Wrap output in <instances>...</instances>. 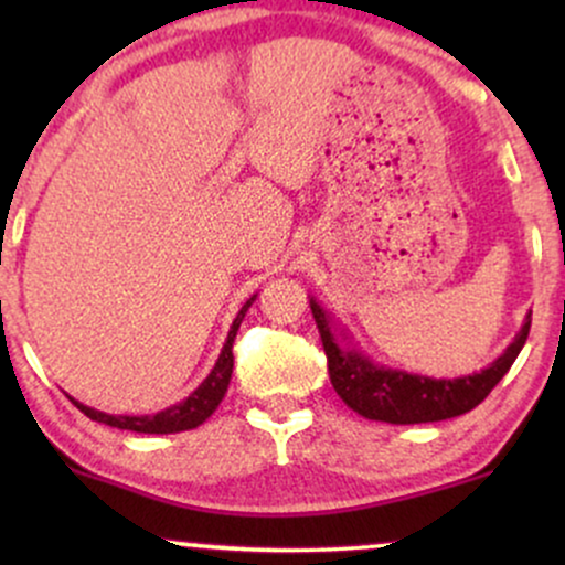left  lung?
I'll return each instance as SVG.
<instances>
[{
	"label": "left lung",
	"instance_id": "obj_1",
	"mask_svg": "<svg viewBox=\"0 0 565 565\" xmlns=\"http://www.w3.org/2000/svg\"><path fill=\"white\" fill-rule=\"evenodd\" d=\"M316 327H319L323 353H327L329 380L337 395L366 419H380L391 425H419L440 423V419L459 417V414L476 408L494 391L499 380L508 374L512 361L518 359L521 348L526 345L531 329V313L523 321L521 332L510 342L508 350L491 366L472 372L457 380H433L423 374H408L401 369L377 366L353 345H340L332 332L327 310L310 297ZM345 337V334H342Z\"/></svg>",
	"mask_w": 565,
	"mask_h": 565
}]
</instances>
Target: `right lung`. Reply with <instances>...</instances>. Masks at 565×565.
I'll use <instances>...</instances> for the list:
<instances>
[{
    "mask_svg": "<svg viewBox=\"0 0 565 565\" xmlns=\"http://www.w3.org/2000/svg\"><path fill=\"white\" fill-rule=\"evenodd\" d=\"M255 297H249V300L244 302V308L238 310L236 319H233L228 340H225L223 350H220L217 364L212 366V372L206 374V380L201 382L196 391L188 395L185 401H180V404L164 408V412H159V414H142V417H127V414H121V417H114V414L97 412V408L84 406L74 398H71V401H74V404L79 406V412L87 414L89 419H95V423H103V425L119 427V430H132V433L193 430V427H199L206 417H210L212 412H215V408L220 406V401H223L225 391H228V382H231V374H233V340H236L238 327H242L246 310H249V305L255 302Z\"/></svg>",
    "mask_w": 565,
    "mask_h": 565,
    "instance_id": "right-lung-1",
    "label": "right lung"
}]
</instances>
